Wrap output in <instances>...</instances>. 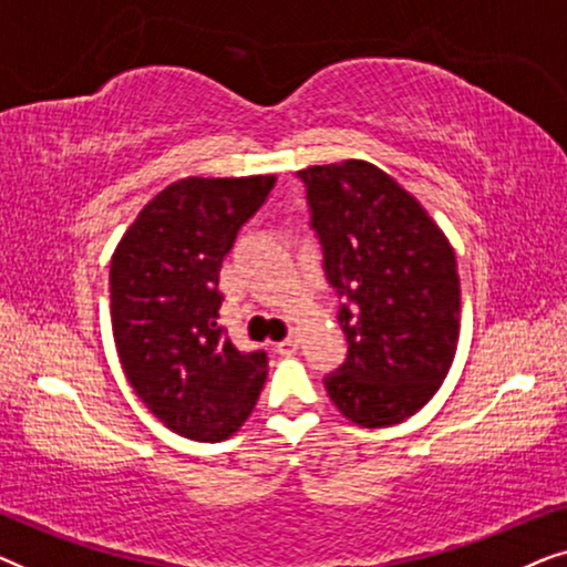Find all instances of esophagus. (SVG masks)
Masks as SVG:
<instances>
[{
  "label": "esophagus",
  "instance_id": "obj_1",
  "mask_svg": "<svg viewBox=\"0 0 567 567\" xmlns=\"http://www.w3.org/2000/svg\"><path fill=\"white\" fill-rule=\"evenodd\" d=\"M297 348H299V340L291 336V338L281 340V343H276L274 351H276L278 355H291V353H297Z\"/></svg>",
  "mask_w": 567,
  "mask_h": 567
}]
</instances>
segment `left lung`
<instances>
[{
	"label": "left lung",
	"instance_id": "left-lung-1",
	"mask_svg": "<svg viewBox=\"0 0 567 567\" xmlns=\"http://www.w3.org/2000/svg\"><path fill=\"white\" fill-rule=\"evenodd\" d=\"M324 276L343 305V367L324 390L348 421L394 425L449 374L460 340V274L429 212L363 159L299 169Z\"/></svg>",
	"mask_w": 567,
	"mask_h": 567
}]
</instances>
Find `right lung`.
<instances>
[{"instance_id":"add662e5","label":"right lung","mask_w":567,"mask_h":567,"mask_svg":"<svg viewBox=\"0 0 567 567\" xmlns=\"http://www.w3.org/2000/svg\"><path fill=\"white\" fill-rule=\"evenodd\" d=\"M274 175L183 177L157 193L111 260V322L136 398L177 436L229 439L250 417L266 351H237L216 324L219 270Z\"/></svg>"}]
</instances>
